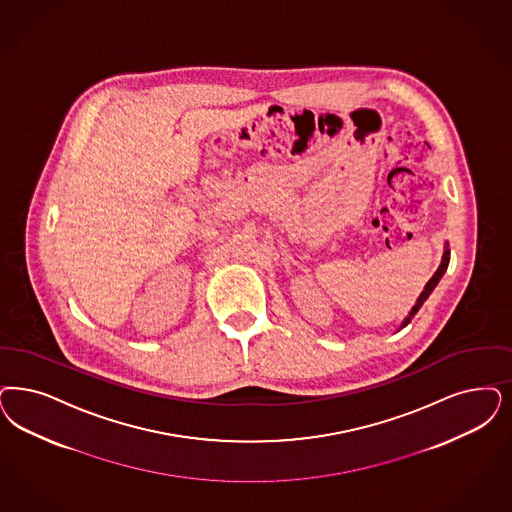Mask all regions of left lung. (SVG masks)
Returning <instances> with one entry per match:
<instances>
[{
	"instance_id": "1",
	"label": "left lung",
	"mask_w": 512,
	"mask_h": 512,
	"mask_svg": "<svg viewBox=\"0 0 512 512\" xmlns=\"http://www.w3.org/2000/svg\"><path fill=\"white\" fill-rule=\"evenodd\" d=\"M448 263H450V247H448V242H446V244H444V253H442L441 265H439V268H437V272L431 276V280L425 283V287H423V291L420 293V297L416 299V304L412 306V310L408 312V316H406V318L403 319V323L399 325V331H401L403 327H406V325L410 323V319L414 318V316L418 314V310L422 308L423 302L429 299V295L433 293V289L437 287V283L441 282V278L444 276L446 268H448Z\"/></svg>"
}]
</instances>
